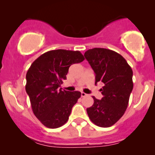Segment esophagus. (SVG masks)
<instances>
[{
  "instance_id": "1",
  "label": "esophagus",
  "mask_w": 155,
  "mask_h": 155,
  "mask_svg": "<svg viewBox=\"0 0 155 155\" xmlns=\"http://www.w3.org/2000/svg\"><path fill=\"white\" fill-rule=\"evenodd\" d=\"M87 95L86 93H84V92H83L81 93V97H85V96H87Z\"/></svg>"
}]
</instances>
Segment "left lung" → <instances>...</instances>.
Masks as SVG:
<instances>
[{
  "label": "left lung",
  "instance_id": "left-lung-1",
  "mask_svg": "<svg viewBox=\"0 0 155 155\" xmlns=\"http://www.w3.org/2000/svg\"><path fill=\"white\" fill-rule=\"evenodd\" d=\"M84 56L95 74V84L104 83V97L87 108L90 120L97 126L108 127L123 116L133 88V71L122 55L104 48L85 51Z\"/></svg>",
  "mask_w": 155,
  "mask_h": 155
}]
</instances>
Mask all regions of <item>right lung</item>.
Wrapping results in <instances>:
<instances>
[{
  "label": "right lung",
  "instance_id": "right-lung-1",
  "mask_svg": "<svg viewBox=\"0 0 155 155\" xmlns=\"http://www.w3.org/2000/svg\"><path fill=\"white\" fill-rule=\"evenodd\" d=\"M84 60L79 51L57 49L44 53L31 64L26 74L25 90L37 119L48 128H58L68 120L81 97L79 91L62 90L72 64Z\"/></svg>",
  "mask_w": 155,
  "mask_h": 155
}]
</instances>
